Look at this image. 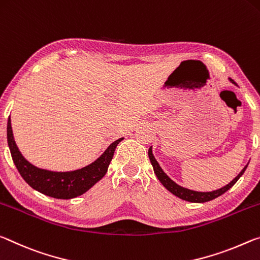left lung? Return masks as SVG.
Masks as SVG:
<instances>
[{
  "instance_id": "obj_1",
  "label": "left lung",
  "mask_w": 260,
  "mask_h": 260,
  "mask_svg": "<svg viewBox=\"0 0 260 260\" xmlns=\"http://www.w3.org/2000/svg\"><path fill=\"white\" fill-rule=\"evenodd\" d=\"M229 80H231L232 83L236 84L233 79L229 78ZM148 158H150V161L153 166V170H154L156 177H158V180L162 183V185L165 186V188L168 191H170L173 194H175L176 197L183 199V201L191 202V203H205V202H210V201H213V199H215V198H218L219 196L223 194L226 191H228L234 184H235V183L238 181V178L243 175V173L245 172L246 167H248V165H246L245 167L241 170V173L238 174V175L234 178V180L229 183V184L224 185L223 188L211 191V192H199V191H193V190L183 188V186L176 184V183L173 180H170L169 176L164 172L162 168L160 167L158 161L155 160L154 155H153V153H152V147L148 148Z\"/></svg>"
}]
</instances>
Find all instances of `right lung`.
<instances>
[{"label":"right lung","mask_w":260,"mask_h":260,"mask_svg":"<svg viewBox=\"0 0 260 260\" xmlns=\"http://www.w3.org/2000/svg\"><path fill=\"white\" fill-rule=\"evenodd\" d=\"M7 138L12 160L24 181L34 190L57 199L78 197L90 190L96 182H99L107 173L117 144L123 140V138L115 140L102 153L101 156L86 167L72 172H52V170L36 167L22 155L14 139L10 117L8 120Z\"/></svg>","instance_id":"1"}]
</instances>
